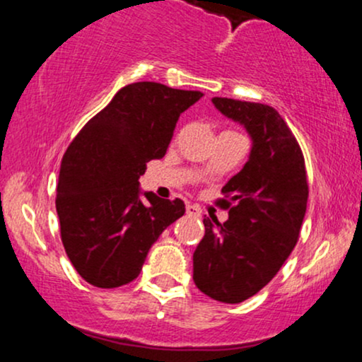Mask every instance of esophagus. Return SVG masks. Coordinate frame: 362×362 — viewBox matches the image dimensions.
I'll list each match as a JSON object with an SVG mask.
<instances>
[{"label": "esophagus", "mask_w": 362, "mask_h": 362, "mask_svg": "<svg viewBox=\"0 0 362 362\" xmlns=\"http://www.w3.org/2000/svg\"><path fill=\"white\" fill-rule=\"evenodd\" d=\"M201 207L199 206H195V204H187V214L189 216H192V218H199V216H201Z\"/></svg>", "instance_id": "obj_1"}]
</instances>
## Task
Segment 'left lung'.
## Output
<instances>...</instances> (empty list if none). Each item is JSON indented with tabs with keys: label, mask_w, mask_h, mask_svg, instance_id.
Returning <instances> with one entry per match:
<instances>
[{
	"label": "left lung",
	"mask_w": 362,
	"mask_h": 362,
	"mask_svg": "<svg viewBox=\"0 0 362 362\" xmlns=\"http://www.w3.org/2000/svg\"><path fill=\"white\" fill-rule=\"evenodd\" d=\"M226 117L243 124L253 146L242 172L221 189L216 206L228 221L204 218L194 252V282L221 303H242L279 272L300 238L308 202L305 156L271 105L214 97Z\"/></svg>",
	"instance_id": "8db88e82"
}]
</instances>
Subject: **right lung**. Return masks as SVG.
<instances>
[{
    "label": "right lung",
    "mask_w": 362,
    "mask_h": 362,
    "mask_svg": "<svg viewBox=\"0 0 362 362\" xmlns=\"http://www.w3.org/2000/svg\"><path fill=\"white\" fill-rule=\"evenodd\" d=\"M201 97L155 81L131 83L66 149L56 189L61 240L91 286L134 281L158 236L184 216L180 199L146 192L148 202L141 201L139 177L148 161L165 156L180 114Z\"/></svg>",
    "instance_id": "add662e5"
}]
</instances>
